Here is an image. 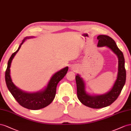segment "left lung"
Wrapping results in <instances>:
<instances>
[{"label": "left lung", "instance_id": "8db88e82", "mask_svg": "<svg viewBox=\"0 0 131 131\" xmlns=\"http://www.w3.org/2000/svg\"><path fill=\"white\" fill-rule=\"evenodd\" d=\"M98 43L97 46H106L110 48L117 56L118 60V73L117 78L110 90L102 95H92L85 91V83L79 74L76 76L77 93L78 98L83 105L88 107L100 109L109 106L117 99L124 87L126 79V72L125 68V58L122 52L118 49L114 40L106 35H99L97 37Z\"/></svg>", "mask_w": 131, "mask_h": 131}]
</instances>
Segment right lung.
Instances as JSON below:
<instances>
[{
  "mask_svg": "<svg viewBox=\"0 0 131 131\" xmlns=\"http://www.w3.org/2000/svg\"><path fill=\"white\" fill-rule=\"evenodd\" d=\"M32 37H26L22 40L17 50L11 56L7 62V69L5 71V82L9 91L20 105L28 109L38 110L47 106L53 102L55 96L58 83L64 77L69 68L66 67L54 74L48 82L47 87L43 90L36 93H27L16 87L13 83L10 76L11 63L25 40Z\"/></svg>",
  "mask_w": 131,
  "mask_h": 131,
  "instance_id": "add662e5",
  "label": "right lung"
}]
</instances>
